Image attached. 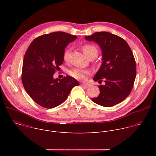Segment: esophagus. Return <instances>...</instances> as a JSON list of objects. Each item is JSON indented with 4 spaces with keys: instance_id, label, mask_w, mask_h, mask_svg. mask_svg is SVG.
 <instances>
[{
    "instance_id": "esophagus-1",
    "label": "esophagus",
    "mask_w": 156,
    "mask_h": 156,
    "mask_svg": "<svg viewBox=\"0 0 156 156\" xmlns=\"http://www.w3.org/2000/svg\"><path fill=\"white\" fill-rule=\"evenodd\" d=\"M81 86L83 87H84V88H87L89 85L87 84H85V83H81Z\"/></svg>"
}]
</instances>
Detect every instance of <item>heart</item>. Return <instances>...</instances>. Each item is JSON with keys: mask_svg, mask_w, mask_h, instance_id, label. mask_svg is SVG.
<instances>
[{"mask_svg": "<svg viewBox=\"0 0 156 156\" xmlns=\"http://www.w3.org/2000/svg\"><path fill=\"white\" fill-rule=\"evenodd\" d=\"M82 50L85 54V55L89 58L90 57L98 54V49L95 46L91 45V44H86L82 48ZM70 54V49H66L63 53V58L65 60H67L69 58ZM88 72L87 70H83L80 68H75L70 71V75L77 79V80H84L86 78V75L88 74Z\"/></svg>", "mask_w": 156, "mask_h": 156, "instance_id": "heart-1", "label": "heart"}]
</instances>
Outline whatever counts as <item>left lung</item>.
Segmentation results:
<instances>
[{"label": "left lung", "instance_id": "1", "mask_svg": "<svg viewBox=\"0 0 156 156\" xmlns=\"http://www.w3.org/2000/svg\"><path fill=\"white\" fill-rule=\"evenodd\" d=\"M84 39L97 43L102 55L101 66L93 80L103 79L105 84L99 86V95L92 101L107 107L120 103L129 94L136 75L135 60L128 43L117 35L104 31Z\"/></svg>", "mask_w": 156, "mask_h": 156}]
</instances>
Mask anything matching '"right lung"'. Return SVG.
<instances>
[{"instance_id": "right-lung-1", "label": "right lung", "mask_w": 156, "mask_h": 156, "mask_svg": "<svg viewBox=\"0 0 156 156\" xmlns=\"http://www.w3.org/2000/svg\"><path fill=\"white\" fill-rule=\"evenodd\" d=\"M76 36L58 31L36 38L28 47L23 62L21 80L26 91L39 105L55 107L67 99L78 81L66 76L54 79L55 70L63 62V53Z\"/></svg>"}]
</instances>
